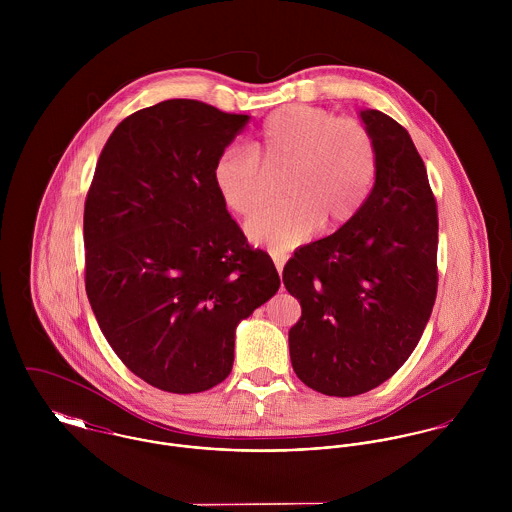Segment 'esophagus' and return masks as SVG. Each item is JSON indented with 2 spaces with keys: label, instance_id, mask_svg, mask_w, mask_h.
Instances as JSON below:
<instances>
[{
  "label": "esophagus",
  "instance_id": "obj_1",
  "mask_svg": "<svg viewBox=\"0 0 512 512\" xmlns=\"http://www.w3.org/2000/svg\"><path fill=\"white\" fill-rule=\"evenodd\" d=\"M270 256H272V260H274V264H276L278 272L282 274V270H284V264H286L288 256H286V254H282V252H270Z\"/></svg>",
  "mask_w": 512,
  "mask_h": 512
}]
</instances>
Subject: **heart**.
I'll return each instance as SVG.
<instances>
[{
	"mask_svg": "<svg viewBox=\"0 0 512 512\" xmlns=\"http://www.w3.org/2000/svg\"><path fill=\"white\" fill-rule=\"evenodd\" d=\"M282 171L284 201L246 222L248 238L276 252L307 240L319 226L329 232L357 217L376 179V146L355 118H337L315 106H286L264 120L254 153L240 146L220 153L213 181L234 215L250 217L270 197L265 173Z\"/></svg>",
	"mask_w": 512,
	"mask_h": 512,
	"instance_id": "obj_1",
	"label": "heart"
}]
</instances>
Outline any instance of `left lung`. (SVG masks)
I'll return each mask as SVG.
<instances>
[{"mask_svg":"<svg viewBox=\"0 0 512 512\" xmlns=\"http://www.w3.org/2000/svg\"><path fill=\"white\" fill-rule=\"evenodd\" d=\"M376 146V179L357 217L299 248L284 286L297 378L327 396L380 386L416 349L438 293V209L424 161L390 116L359 112Z\"/></svg>","mask_w":512,"mask_h":512,"instance_id":"8db88e82","label":"left lung"}]
</instances>
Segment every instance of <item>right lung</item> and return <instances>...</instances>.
<instances>
[{"label": "right lung", "instance_id": "right-lung-1", "mask_svg": "<svg viewBox=\"0 0 512 512\" xmlns=\"http://www.w3.org/2000/svg\"><path fill=\"white\" fill-rule=\"evenodd\" d=\"M248 120L187 98L138 110L108 138L86 195L90 307L120 361L165 392L220 384L238 323L280 288L213 181Z\"/></svg>", "mask_w": 512, "mask_h": 512}]
</instances>
